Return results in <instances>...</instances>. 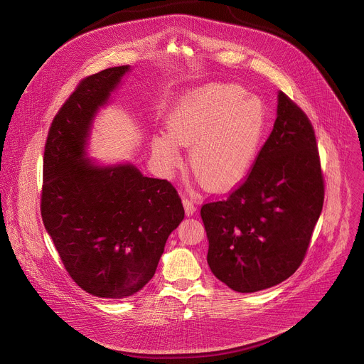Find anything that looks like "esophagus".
<instances>
[{"label":"esophagus","mask_w":364,"mask_h":364,"mask_svg":"<svg viewBox=\"0 0 364 364\" xmlns=\"http://www.w3.org/2000/svg\"><path fill=\"white\" fill-rule=\"evenodd\" d=\"M183 204H184V210H186L187 216H193L196 213V205H194L193 200L183 197Z\"/></svg>","instance_id":"1"}]
</instances>
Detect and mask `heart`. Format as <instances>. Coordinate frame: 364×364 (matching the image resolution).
Masks as SVG:
<instances>
[{
  "instance_id": "heart-1",
  "label": "heart",
  "mask_w": 364,
  "mask_h": 364,
  "mask_svg": "<svg viewBox=\"0 0 364 364\" xmlns=\"http://www.w3.org/2000/svg\"><path fill=\"white\" fill-rule=\"evenodd\" d=\"M267 128L262 102L233 83H209L186 92L167 117V132L151 139L152 157L166 177L188 164L212 191L237 186L249 173Z\"/></svg>"
}]
</instances>
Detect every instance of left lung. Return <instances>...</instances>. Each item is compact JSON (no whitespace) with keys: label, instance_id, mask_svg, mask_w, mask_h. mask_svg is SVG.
<instances>
[{"label":"left lung","instance_id":"left-lung-1","mask_svg":"<svg viewBox=\"0 0 364 364\" xmlns=\"http://www.w3.org/2000/svg\"><path fill=\"white\" fill-rule=\"evenodd\" d=\"M324 203L316 134L306 115L278 92L277 119L245 183L200 216L207 264L237 292L288 279L301 265Z\"/></svg>","mask_w":364,"mask_h":364}]
</instances>
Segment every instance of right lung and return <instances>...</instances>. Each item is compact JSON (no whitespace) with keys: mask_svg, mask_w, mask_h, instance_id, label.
<instances>
[{"mask_svg":"<svg viewBox=\"0 0 364 364\" xmlns=\"http://www.w3.org/2000/svg\"><path fill=\"white\" fill-rule=\"evenodd\" d=\"M128 72L109 68L79 83L50 127L43 167L41 218L66 271L83 291L112 299L148 284L184 219L167 180L87 159L93 121Z\"/></svg>","mask_w":364,"mask_h":364,"instance_id":"obj_1","label":"right lung"}]
</instances>
